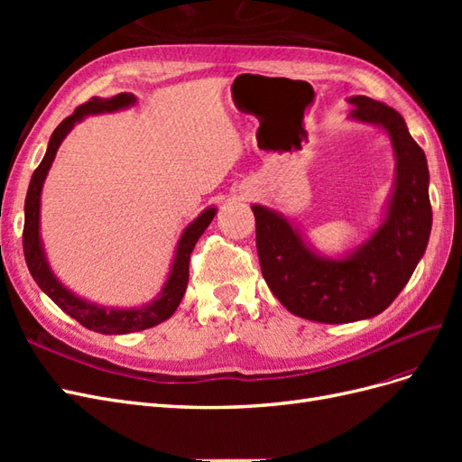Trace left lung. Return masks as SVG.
<instances>
[{
	"mask_svg": "<svg viewBox=\"0 0 462 462\" xmlns=\"http://www.w3.org/2000/svg\"><path fill=\"white\" fill-rule=\"evenodd\" d=\"M353 121L387 133L395 158L393 190L368 239L331 258L316 253L277 209L253 204L262 275L285 309L319 324L368 319L395 300L422 260L430 231V173L422 148L393 107L351 96Z\"/></svg>",
	"mask_w": 462,
	"mask_h": 462,
	"instance_id": "8db88e82",
	"label": "left lung"
}]
</instances>
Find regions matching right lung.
Listing matches in <instances>:
<instances>
[{
	"label": "right lung",
	"instance_id": "right-lung-1",
	"mask_svg": "<svg viewBox=\"0 0 462 462\" xmlns=\"http://www.w3.org/2000/svg\"><path fill=\"white\" fill-rule=\"evenodd\" d=\"M136 104V96L129 92H121L111 97H97L94 96L90 102L82 104L75 109L73 116L63 119L58 129L50 136L48 150L44 153V160L40 162L36 171L32 173L29 192H26L24 200V231H23V250L24 260L29 265V272L34 277L38 287L46 292V295L60 306V309L75 318L79 324L85 326L90 331L104 333V335H123L133 331H143L162 324L167 318H171L177 310V306L183 299L187 283H189V260L194 245L202 236L206 227L212 223L214 216L217 214V208L209 206L204 212L199 214L197 219H192L185 231L180 233V239L175 248V256L171 262L170 273H167L165 283L162 291L153 297L150 302L133 306V309H114V306H102L90 302L87 299L79 297L77 292L67 289L58 275L50 268V262L46 258L44 245H42L40 235V199H42V187L48 177L50 167L55 160L65 136L73 131L77 123H80L88 116H100V114H114L119 109H127Z\"/></svg>",
	"mask_w": 462,
	"mask_h": 462
}]
</instances>
